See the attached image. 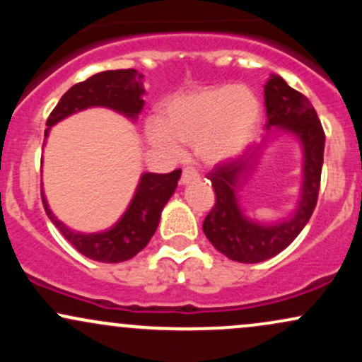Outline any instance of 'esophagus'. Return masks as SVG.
<instances>
[{
	"mask_svg": "<svg viewBox=\"0 0 362 362\" xmlns=\"http://www.w3.org/2000/svg\"><path fill=\"white\" fill-rule=\"evenodd\" d=\"M195 180H199L197 170L192 168V167H185L184 170H182V177H180V184L182 185H189Z\"/></svg>",
	"mask_w": 362,
	"mask_h": 362,
	"instance_id": "obj_1",
	"label": "esophagus"
}]
</instances>
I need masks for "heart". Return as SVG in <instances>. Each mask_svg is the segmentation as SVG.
Masks as SVG:
<instances>
[{
	"label": "heart",
	"instance_id": "b5f03b06",
	"mask_svg": "<svg viewBox=\"0 0 362 362\" xmlns=\"http://www.w3.org/2000/svg\"><path fill=\"white\" fill-rule=\"evenodd\" d=\"M262 119L257 95L247 86H204L177 95L158 110L156 124H148L153 146L177 155L178 143L195 144L209 163L238 155L255 136Z\"/></svg>",
	"mask_w": 362,
	"mask_h": 362
}]
</instances>
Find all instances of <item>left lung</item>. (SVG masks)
I'll list each match as a JSON object with an SVG mask.
<instances>
[{
  "label": "left lung",
  "mask_w": 362,
  "mask_h": 362,
  "mask_svg": "<svg viewBox=\"0 0 362 362\" xmlns=\"http://www.w3.org/2000/svg\"><path fill=\"white\" fill-rule=\"evenodd\" d=\"M267 124L274 129L296 136L303 146V185L296 213L276 224H260L248 219L240 209L238 190L257 161V148L243 156L223 161L207 173L216 194V204L202 223V230L216 250L235 262L257 264L284 250L310 221L318 201L322 177L325 132L317 110L308 98L296 91L277 74L264 86Z\"/></svg>",
  "instance_id": "obj_1"
}]
</instances>
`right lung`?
Returning <instances> with one entry per match:
<instances>
[{
  "mask_svg": "<svg viewBox=\"0 0 362 362\" xmlns=\"http://www.w3.org/2000/svg\"><path fill=\"white\" fill-rule=\"evenodd\" d=\"M143 74L136 69L102 71L76 83L66 91L45 122L44 138L54 124L88 107H107L134 120L143 110ZM182 170L170 173H143L127 211L110 230L102 233H78L61 223L49 209L44 192L42 204L49 219L81 255L91 260L117 264L132 259L146 247L160 223L161 211L175 192Z\"/></svg>",
  "mask_w": 362,
  "mask_h": 362,
  "instance_id": "obj_1",
  "label": "right lung"
}]
</instances>
